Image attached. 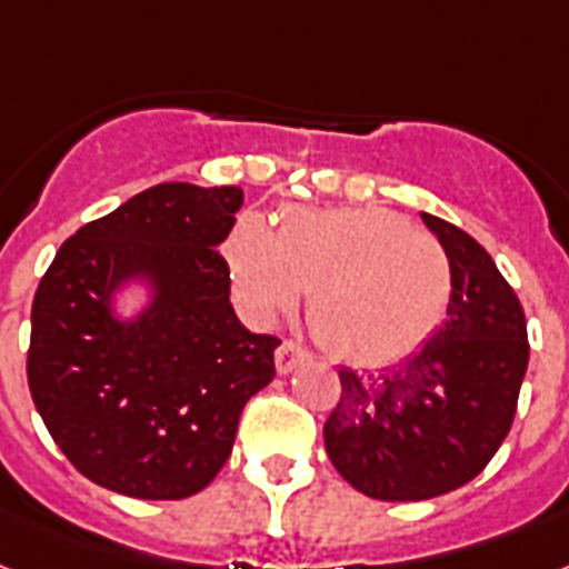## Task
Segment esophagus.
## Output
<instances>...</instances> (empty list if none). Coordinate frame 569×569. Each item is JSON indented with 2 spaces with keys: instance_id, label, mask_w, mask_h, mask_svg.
<instances>
[{
  "instance_id": "34e87169",
  "label": "esophagus",
  "mask_w": 569,
  "mask_h": 569,
  "mask_svg": "<svg viewBox=\"0 0 569 569\" xmlns=\"http://www.w3.org/2000/svg\"><path fill=\"white\" fill-rule=\"evenodd\" d=\"M308 358H311V355H308V351H305L299 342L284 340L279 349H276V372L290 375L293 369H299V366H302Z\"/></svg>"
}]
</instances>
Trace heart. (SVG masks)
Masks as SVG:
<instances>
[{"label":"heart","instance_id":"heart-1","mask_svg":"<svg viewBox=\"0 0 569 569\" xmlns=\"http://www.w3.org/2000/svg\"><path fill=\"white\" fill-rule=\"evenodd\" d=\"M223 258L250 317L270 322L311 290L308 317L319 340L363 366L412 355L453 293L442 243L383 209H290L276 232L241 214Z\"/></svg>","mask_w":569,"mask_h":569}]
</instances>
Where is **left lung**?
Segmentation results:
<instances>
[{"label": "left lung", "mask_w": 569, "mask_h": 569, "mask_svg": "<svg viewBox=\"0 0 569 569\" xmlns=\"http://www.w3.org/2000/svg\"><path fill=\"white\" fill-rule=\"evenodd\" d=\"M453 270L448 319L392 369H340L328 459L375 500H430L471 482L509 436L527 375V317L480 243L421 211Z\"/></svg>", "instance_id": "obj_1"}]
</instances>
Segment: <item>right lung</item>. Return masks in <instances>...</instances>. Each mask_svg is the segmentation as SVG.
<instances>
[{"instance_id": "right-lung-1", "label": "right lung", "mask_w": 569, "mask_h": 569, "mask_svg": "<svg viewBox=\"0 0 569 569\" xmlns=\"http://www.w3.org/2000/svg\"><path fill=\"white\" fill-rule=\"evenodd\" d=\"M238 186L159 182L58 250L31 305L28 387L66 459L136 500L203 491L232 453L243 403L276 375V337L229 302ZM143 293L133 315L124 292Z\"/></svg>"}]
</instances>
